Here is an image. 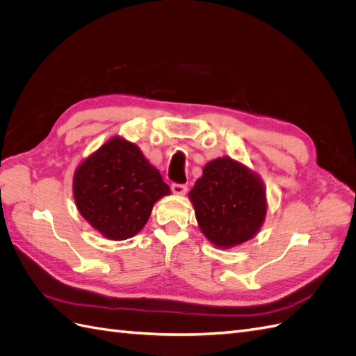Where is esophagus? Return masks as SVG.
<instances>
[{
	"label": "esophagus",
	"mask_w": 356,
	"mask_h": 356,
	"mask_svg": "<svg viewBox=\"0 0 356 356\" xmlns=\"http://www.w3.org/2000/svg\"><path fill=\"white\" fill-rule=\"evenodd\" d=\"M170 188L178 196H184L186 193H187V186H184V184H172Z\"/></svg>",
	"instance_id": "34e87169"
}]
</instances>
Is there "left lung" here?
Returning a JSON list of instances; mask_svg holds the SVG:
<instances>
[{
    "label": "left lung",
    "mask_w": 356,
    "mask_h": 356,
    "mask_svg": "<svg viewBox=\"0 0 356 356\" xmlns=\"http://www.w3.org/2000/svg\"><path fill=\"white\" fill-rule=\"evenodd\" d=\"M188 197L202 233L222 250L252 239L266 218L267 199L261 178L227 156L204 165Z\"/></svg>",
    "instance_id": "left-lung-1"
}]
</instances>
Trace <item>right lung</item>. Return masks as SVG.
Instances as JSON below:
<instances>
[{"instance_id": "right-lung-1", "label": "right lung", "mask_w": 356, "mask_h": 356, "mask_svg": "<svg viewBox=\"0 0 356 356\" xmlns=\"http://www.w3.org/2000/svg\"><path fill=\"white\" fill-rule=\"evenodd\" d=\"M74 200L104 238L124 241L144 229L154 203L170 195L160 172L138 145L113 136L74 172Z\"/></svg>"}]
</instances>
